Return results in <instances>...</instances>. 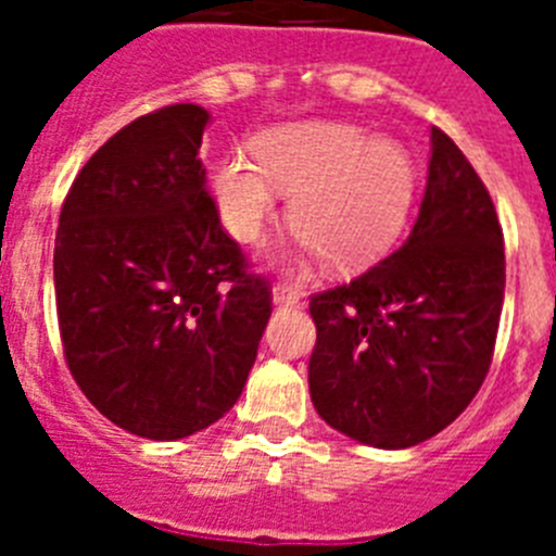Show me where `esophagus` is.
<instances>
[{
  "label": "esophagus",
  "mask_w": 556,
  "mask_h": 556,
  "mask_svg": "<svg viewBox=\"0 0 556 556\" xmlns=\"http://www.w3.org/2000/svg\"><path fill=\"white\" fill-rule=\"evenodd\" d=\"M273 303L275 306H294V303H301V294L294 292L292 287H287V283H275Z\"/></svg>",
  "instance_id": "obj_1"
}]
</instances>
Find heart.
I'll use <instances>...</instances> for the list:
<instances>
[{
    "label": "heart",
    "instance_id": "obj_1",
    "mask_svg": "<svg viewBox=\"0 0 556 556\" xmlns=\"http://www.w3.org/2000/svg\"><path fill=\"white\" fill-rule=\"evenodd\" d=\"M250 152L253 161L233 155L211 180L219 219L239 242L262 244L281 194H292L289 225L301 248L356 269L376 262L409 219L417 172L397 141L365 139L339 122H303L264 132Z\"/></svg>",
    "mask_w": 556,
    "mask_h": 556
}]
</instances>
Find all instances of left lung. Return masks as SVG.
Masks as SVG:
<instances>
[{"label":"left lung","instance_id":"8db88e82","mask_svg":"<svg viewBox=\"0 0 556 556\" xmlns=\"http://www.w3.org/2000/svg\"><path fill=\"white\" fill-rule=\"evenodd\" d=\"M504 281V233L490 191L459 147L431 127L429 180L406 242L308 301L317 415L376 448L440 434L488 376Z\"/></svg>","mask_w":556,"mask_h":556}]
</instances>
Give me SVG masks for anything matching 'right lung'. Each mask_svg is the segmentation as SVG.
<instances>
[{"mask_svg": "<svg viewBox=\"0 0 556 556\" xmlns=\"http://www.w3.org/2000/svg\"><path fill=\"white\" fill-rule=\"evenodd\" d=\"M208 111L122 127L68 189L55 236L63 356L102 415L147 440L208 429L239 401L273 314L219 223L200 161Z\"/></svg>", "mask_w": 556, "mask_h": 556, "instance_id": "right-lung-1", "label": "right lung"}]
</instances>
